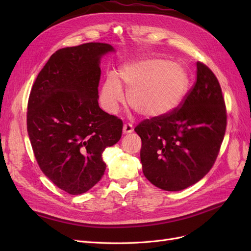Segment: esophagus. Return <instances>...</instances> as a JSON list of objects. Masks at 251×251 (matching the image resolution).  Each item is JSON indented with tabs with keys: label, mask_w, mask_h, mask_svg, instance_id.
<instances>
[{
	"label": "esophagus",
	"mask_w": 251,
	"mask_h": 251,
	"mask_svg": "<svg viewBox=\"0 0 251 251\" xmlns=\"http://www.w3.org/2000/svg\"><path fill=\"white\" fill-rule=\"evenodd\" d=\"M134 131V127L133 125L131 123H127L124 125V133L125 134H128V133H132Z\"/></svg>",
	"instance_id": "obj_1"
}]
</instances>
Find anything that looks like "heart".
Returning <instances> with one entry per match:
<instances>
[{
	"label": "heart",
	"instance_id": "1",
	"mask_svg": "<svg viewBox=\"0 0 251 251\" xmlns=\"http://www.w3.org/2000/svg\"><path fill=\"white\" fill-rule=\"evenodd\" d=\"M119 79L127 90V101L143 116H161L177 108L188 88V77L181 66L162 58L146 59L121 68L118 78H105L100 103L109 113H116L125 101Z\"/></svg>",
	"mask_w": 251,
	"mask_h": 251
}]
</instances>
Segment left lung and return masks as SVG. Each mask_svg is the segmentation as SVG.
Here are the masks:
<instances>
[{
  "label": "left lung",
  "instance_id": "1",
  "mask_svg": "<svg viewBox=\"0 0 251 251\" xmlns=\"http://www.w3.org/2000/svg\"><path fill=\"white\" fill-rule=\"evenodd\" d=\"M227 125L221 87L209 68L197 62V78L177 108L144 119L135 127L141 138L144 176L155 186L176 192L206 175L220 151Z\"/></svg>",
  "mask_w": 251,
  "mask_h": 251
}]
</instances>
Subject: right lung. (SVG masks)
<instances>
[{
  "label": "right lung",
  "instance_id": "1",
  "mask_svg": "<svg viewBox=\"0 0 251 251\" xmlns=\"http://www.w3.org/2000/svg\"><path fill=\"white\" fill-rule=\"evenodd\" d=\"M104 43H86L53 53L31 88L27 131L42 172L70 195L88 192L103 176L105 148L118 142L123 120L98 105Z\"/></svg>",
  "mask_w": 251,
  "mask_h": 251
}]
</instances>
